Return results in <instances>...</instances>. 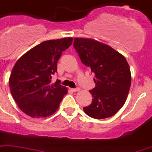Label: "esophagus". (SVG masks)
Wrapping results in <instances>:
<instances>
[{
  "instance_id": "esophagus-1",
  "label": "esophagus",
  "mask_w": 152,
  "mask_h": 152,
  "mask_svg": "<svg viewBox=\"0 0 152 152\" xmlns=\"http://www.w3.org/2000/svg\"><path fill=\"white\" fill-rule=\"evenodd\" d=\"M71 91H73V92H77V91H80V89L78 88V87H76V88H72L71 89Z\"/></svg>"
}]
</instances>
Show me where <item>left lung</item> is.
<instances>
[{
	"mask_svg": "<svg viewBox=\"0 0 152 152\" xmlns=\"http://www.w3.org/2000/svg\"><path fill=\"white\" fill-rule=\"evenodd\" d=\"M73 46L83 64L95 74V87L90 91L92 103L83 111L94 119L114 115L125 104L131 84L126 59L107 44L92 39L75 38Z\"/></svg>",
	"mask_w": 152,
	"mask_h": 152,
	"instance_id": "obj_1",
	"label": "left lung"
}]
</instances>
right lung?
I'll return each mask as SVG.
<instances>
[{
  "label": "right lung",
  "mask_w": 152,
  "mask_h": 152,
  "mask_svg": "<svg viewBox=\"0 0 152 152\" xmlns=\"http://www.w3.org/2000/svg\"><path fill=\"white\" fill-rule=\"evenodd\" d=\"M72 42L71 37L42 42L16 61L9 78L10 91L18 108L30 117L55 113L68 93L60 80L54 84L50 82L62 51Z\"/></svg>",
  "instance_id": "obj_1"
}]
</instances>
